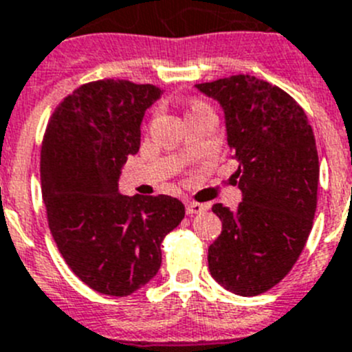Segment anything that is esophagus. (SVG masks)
I'll return each mask as SVG.
<instances>
[{
  "instance_id": "34e87169",
  "label": "esophagus",
  "mask_w": 352,
  "mask_h": 352,
  "mask_svg": "<svg viewBox=\"0 0 352 352\" xmlns=\"http://www.w3.org/2000/svg\"><path fill=\"white\" fill-rule=\"evenodd\" d=\"M207 209V206H204V204H199V202H186V214H190V216H193V214H200L204 212V210Z\"/></svg>"
}]
</instances>
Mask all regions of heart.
<instances>
[{
    "instance_id": "b5f03b06",
    "label": "heart",
    "mask_w": 352,
    "mask_h": 352,
    "mask_svg": "<svg viewBox=\"0 0 352 352\" xmlns=\"http://www.w3.org/2000/svg\"><path fill=\"white\" fill-rule=\"evenodd\" d=\"M202 109H206V105H204V103H193V105L190 107V112L188 113L197 112V110H202Z\"/></svg>"
}]
</instances>
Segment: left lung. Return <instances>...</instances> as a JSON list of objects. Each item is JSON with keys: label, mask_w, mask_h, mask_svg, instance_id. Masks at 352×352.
Masks as SVG:
<instances>
[{"label": "left lung", "mask_w": 352, "mask_h": 352, "mask_svg": "<svg viewBox=\"0 0 352 352\" xmlns=\"http://www.w3.org/2000/svg\"><path fill=\"white\" fill-rule=\"evenodd\" d=\"M195 88L223 107L242 190L236 210L212 206L223 232L209 247V271L230 292L259 296L289 274L313 228L320 182L313 128L289 93L249 74Z\"/></svg>", "instance_id": "8db88e82"}]
</instances>
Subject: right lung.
I'll return each instance as SVG.
<instances>
[{"mask_svg":"<svg viewBox=\"0 0 352 352\" xmlns=\"http://www.w3.org/2000/svg\"><path fill=\"white\" fill-rule=\"evenodd\" d=\"M162 95L153 85L102 79L60 102L41 146L48 226L74 274L105 296H131L162 263L160 243L185 217L169 195L124 197L120 169L140 150V126Z\"/></svg>","mask_w":352,"mask_h":352,"instance_id":"right-lung-1","label":"right lung"}]
</instances>
